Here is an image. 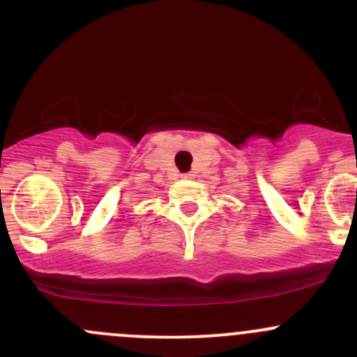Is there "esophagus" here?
<instances>
[{
    "label": "esophagus",
    "mask_w": 357,
    "mask_h": 357,
    "mask_svg": "<svg viewBox=\"0 0 357 357\" xmlns=\"http://www.w3.org/2000/svg\"><path fill=\"white\" fill-rule=\"evenodd\" d=\"M182 178L183 180H192V178H195V175L190 174V172H189V174H182Z\"/></svg>",
    "instance_id": "esophagus-1"
}]
</instances>
